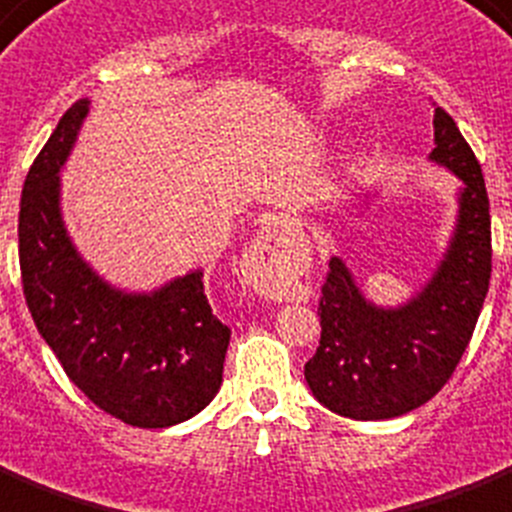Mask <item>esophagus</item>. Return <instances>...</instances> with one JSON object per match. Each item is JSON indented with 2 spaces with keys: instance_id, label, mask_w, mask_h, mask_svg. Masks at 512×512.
Segmentation results:
<instances>
[{
  "instance_id": "1",
  "label": "esophagus",
  "mask_w": 512,
  "mask_h": 512,
  "mask_svg": "<svg viewBox=\"0 0 512 512\" xmlns=\"http://www.w3.org/2000/svg\"><path fill=\"white\" fill-rule=\"evenodd\" d=\"M286 231V220L268 218L242 257L244 281L263 297H281L297 273V257L286 247Z\"/></svg>"
}]
</instances>
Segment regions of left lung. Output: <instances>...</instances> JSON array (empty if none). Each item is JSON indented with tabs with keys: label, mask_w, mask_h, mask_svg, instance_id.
Returning <instances> with one entry per match:
<instances>
[{
	"label": "left lung",
	"mask_w": 512,
	"mask_h": 512,
	"mask_svg": "<svg viewBox=\"0 0 512 512\" xmlns=\"http://www.w3.org/2000/svg\"><path fill=\"white\" fill-rule=\"evenodd\" d=\"M431 162L463 181L458 223L434 276L405 305L381 307L360 292L342 257H331L321 344L307 360L310 392L331 413L386 421L429 402L458 368L492 276V223L481 165L455 120L434 107Z\"/></svg>",
	"instance_id": "left-lung-1"
}]
</instances>
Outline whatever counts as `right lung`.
I'll list each match as a JSON object with an SVG mask.
<instances>
[{"label":"right lung","mask_w":512,"mask_h":512,"mask_svg":"<svg viewBox=\"0 0 512 512\" xmlns=\"http://www.w3.org/2000/svg\"><path fill=\"white\" fill-rule=\"evenodd\" d=\"M78 99L28 170L18 239L33 323L68 378L99 410L139 429H168L213 402L231 328L207 302L202 270L155 292L107 284L70 242L60 170L89 115Z\"/></svg>","instance_id":"right-lung-1"}]
</instances>
